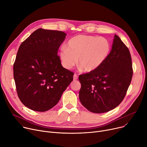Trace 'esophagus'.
Instances as JSON below:
<instances>
[{"mask_svg":"<svg viewBox=\"0 0 147 147\" xmlns=\"http://www.w3.org/2000/svg\"><path fill=\"white\" fill-rule=\"evenodd\" d=\"M78 79V76L76 74H74V76H73V80H76Z\"/></svg>","mask_w":147,"mask_h":147,"instance_id":"34e87169","label":"esophagus"}]
</instances>
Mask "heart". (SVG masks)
Masks as SVG:
<instances>
[{"label": "heart", "instance_id": "obj_1", "mask_svg": "<svg viewBox=\"0 0 147 147\" xmlns=\"http://www.w3.org/2000/svg\"><path fill=\"white\" fill-rule=\"evenodd\" d=\"M111 51L108 40L103 37L79 35L68 41L66 48L59 53L61 64L70 70L77 62L78 66L87 73L96 70L106 60Z\"/></svg>", "mask_w": 147, "mask_h": 147}]
</instances>
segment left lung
Instances as JSON below:
<instances>
[{
    "mask_svg": "<svg viewBox=\"0 0 147 147\" xmlns=\"http://www.w3.org/2000/svg\"><path fill=\"white\" fill-rule=\"evenodd\" d=\"M132 74L130 52L115 34L112 50L105 62L96 70L79 76L80 102L96 113L115 109L124 99Z\"/></svg>",
    "mask_w": 147,
    "mask_h": 147,
    "instance_id": "8db88e82",
    "label": "left lung"
}]
</instances>
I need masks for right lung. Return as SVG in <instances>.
Instances as JSON below:
<instances>
[{
  "label": "right lung",
  "instance_id": "1",
  "mask_svg": "<svg viewBox=\"0 0 147 147\" xmlns=\"http://www.w3.org/2000/svg\"><path fill=\"white\" fill-rule=\"evenodd\" d=\"M66 34L39 28L21 44L13 65V77L19 99L37 112L50 110L59 102L73 80L57 53Z\"/></svg>",
  "mask_w": 147,
  "mask_h": 147
}]
</instances>
